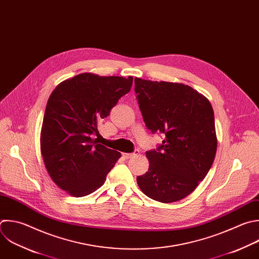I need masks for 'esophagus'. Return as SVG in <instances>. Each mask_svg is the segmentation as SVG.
<instances>
[{"mask_svg": "<svg viewBox=\"0 0 259 259\" xmlns=\"http://www.w3.org/2000/svg\"><path fill=\"white\" fill-rule=\"evenodd\" d=\"M138 152H139L138 150H135V151H134V152H132V153H124V154H123V156H124L125 158H127V159H128V158H131L132 156H134V155L138 154Z\"/></svg>", "mask_w": 259, "mask_h": 259, "instance_id": "esophagus-1", "label": "esophagus"}]
</instances>
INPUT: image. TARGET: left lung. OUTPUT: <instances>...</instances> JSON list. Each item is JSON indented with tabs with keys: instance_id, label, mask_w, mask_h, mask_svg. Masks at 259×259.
Instances as JSON below:
<instances>
[{
	"instance_id": "1",
	"label": "left lung",
	"mask_w": 259,
	"mask_h": 259,
	"mask_svg": "<svg viewBox=\"0 0 259 259\" xmlns=\"http://www.w3.org/2000/svg\"><path fill=\"white\" fill-rule=\"evenodd\" d=\"M135 93L147 129L164 135L146 151L149 167L137 177L149 198L170 203L195 190L213 162L218 139L209 101L188 85L135 78Z\"/></svg>"
}]
</instances>
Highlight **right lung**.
Listing matches in <instances>:
<instances>
[{
  "instance_id": "obj_1",
  "label": "right lung",
  "mask_w": 259,
  "mask_h": 259,
  "mask_svg": "<svg viewBox=\"0 0 259 259\" xmlns=\"http://www.w3.org/2000/svg\"><path fill=\"white\" fill-rule=\"evenodd\" d=\"M133 77L81 73L51 94L40 132L46 168L58 187L86 196L106 181L121 153L100 144L99 123L131 90Z\"/></svg>"
}]
</instances>
